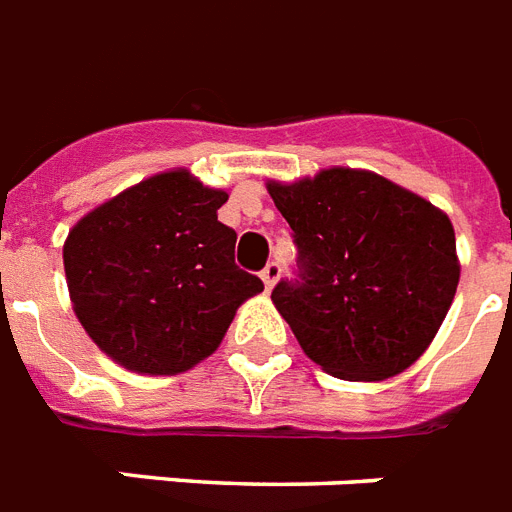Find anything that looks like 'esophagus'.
<instances>
[{"instance_id": "1", "label": "esophagus", "mask_w": 512, "mask_h": 512, "mask_svg": "<svg viewBox=\"0 0 512 512\" xmlns=\"http://www.w3.org/2000/svg\"><path fill=\"white\" fill-rule=\"evenodd\" d=\"M280 264H277V261H269L267 267L261 269V280H264V288L267 290H272L275 288V282L280 280Z\"/></svg>"}]
</instances>
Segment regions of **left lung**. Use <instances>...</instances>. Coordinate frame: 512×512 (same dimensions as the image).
I'll return each mask as SVG.
<instances>
[{
	"instance_id": "obj_1",
	"label": "left lung",
	"mask_w": 512,
	"mask_h": 512,
	"mask_svg": "<svg viewBox=\"0 0 512 512\" xmlns=\"http://www.w3.org/2000/svg\"><path fill=\"white\" fill-rule=\"evenodd\" d=\"M293 230L296 277L272 290L306 357L343 380H383L428 349L460 267L447 214L415 192L354 169L296 185L269 182Z\"/></svg>"
}]
</instances>
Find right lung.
Instances as JSON below:
<instances>
[{
    "mask_svg": "<svg viewBox=\"0 0 512 512\" xmlns=\"http://www.w3.org/2000/svg\"><path fill=\"white\" fill-rule=\"evenodd\" d=\"M227 192L169 171L94 208L63 248L73 309L118 365L190 370L222 343L264 282L235 264L237 232L216 219Z\"/></svg>",
    "mask_w": 512,
    "mask_h": 512,
    "instance_id": "right-lung-1",
    "label": "right lung"
}]
</instances>
